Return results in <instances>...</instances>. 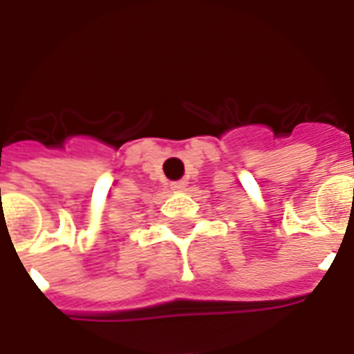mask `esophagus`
Returning <instances> with one entry per match:
<instances>
[{"mask_svg":"<svg viewBox=\"0 0 354 354\" xmlns=\"http://www.w3.org/2000/svg\"><path fill=\"white\" fill-rule=\"evenodd\" d=\"M170 189H172V192H184L185 182H172V184H170Z\"/></svg>","mask_w":354,"mask_h":354,"instance_id":"obj_1","label":"esophagus"}]
</instances>
